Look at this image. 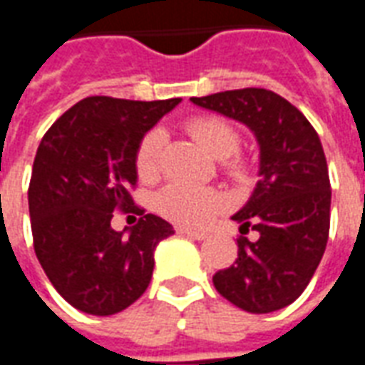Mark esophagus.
Segmentation results:
<instances>
[{
  "mask_svg": "<svg viewBox=\"0 0 365 365\" xmlns=\"http://www.w3.org/2000/svg\"><path fill=\"white\" fill-rule=\"evenodd\" d=\"M178 235H182V237H187V238H193V240H205L207 235L205 232H199V230H191V229H175Z\"/></svg>",
  "mask_w": 365,
  "mask_h": 365,
  "instance_id": "esophagus-1",
  "label": "esophagus"
}]
</instances>
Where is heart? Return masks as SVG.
Segmentation results:
<instances>
[{
  "mask_svg": "<svg viewBox=\"0 0 365 365\" xmlns=\"http://www.w3.org/2000/svg\"><path fill=\"white\" fill-rule=\"evenodd\" d=\"M185 128L203 150L217 160L225 162L230 175L242 178L246 164L238 156H232L240 146V135L229 120L217 115H201L185 123ZM166 144V135L162 128H150L136 146L135 168L143 182H152L160 174L162 150ZM227 205L222 193L211 187H197L190 183H170L154 199L158 215L182 227H205L215 215Z\"/></svg>",
  "mask_w": 365,
  "mask_h": 365,
  "instance_id": "heart-1",
  "label": "heart"
}]
</instances>
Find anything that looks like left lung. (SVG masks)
Masks as SVG:
<instances>
[{"label": "left lung", "instance_id": "1", "mask_svg": "<svg viewBox=\"0 0 365 365\" xmlns=\"http://www.w3.org/2000/svg\"><path fill=\"white\" fill-rule=\"evenodd\" d=\"M250 128L260 148V180L232 215L240 232L237 262L213 275L215 289L248 313H272L305 291L321 264L330 229V180L321 138L287 99L262 88L191 97Z\"/></svg>", "mask_w": 365, "mask_h": 365}]
</instances>
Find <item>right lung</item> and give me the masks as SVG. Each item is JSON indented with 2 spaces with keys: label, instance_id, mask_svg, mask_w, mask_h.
Returning a JSON list of instances; mask_svg holds the SVG:
<instances>
[{
  "label": "right lung",
  "instance_id": "right-lung-1",
  "mask_svg": "<svg viewBox=\"0 0 365 365\" xmlns=\"http://www.w3.org/2000/svg\"><path fill=\"white\" fill-rule=\"evenodd\" d=\"M182 99L93 96L70 107L38 144L29 183L35 254L68 303L96 317L133 305L150 283L154 250L174 229L130 197L136 146ZM138 210L133 230L113 231L115 210Z\"/></svg>",
  "mask_w": 365,
  "mask_h": 365
}]
</instances>
